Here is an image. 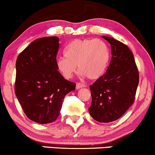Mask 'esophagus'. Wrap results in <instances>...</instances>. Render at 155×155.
<instances>
[{"instance_id": "34e87169", "label": "esophagus", "mask_w": 155, "mask_h": 155, "mask_svg": "<svg viewBox=\"0 0 155 155\" xmlns=\"http://www.w3.org/2000/svg\"><path fill=\"white\" fill-rule=\"evenodd\" d=\"M85 87V84H84L81 83V82H77L76 83V88L77 89H80V88H82V87Z\"/></svg>"}]
</instances>
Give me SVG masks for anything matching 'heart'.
Here are the masks:
<instances>
[{"label":"heart","mask_w":155,"mask_h":155,"mask_svg":"<svg viewBox=\"0 0 155 155\" xmlns=\"http://www.w3.org/2000/svg\"><path fill=\"white\" fill-rule=\"evenodd\" d=\"M65 57L57 59L58 71L65 79H71L75 74L77 65L81 75L95 80L106 72L110 60V49L101 39H76L68 45Z\"/></svg>","instance_id":"b5f03b06"}]
</instances>
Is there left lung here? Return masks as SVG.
Segmentation results:
<instances>
[{
  "label": "left lung",
  "instance_id": "obj_1",
  "mask_svg": "<svg viewBox=\"0 0 155 155\" xmlns=\"http://www.w3.org/2000/svg\"><path fill=\"white\" fill-rule=\"evenodd\" d=\"M102 37L111 44L112 57L106 72L90 86L89 112L95 120L107 123L120 119L133 104L139 74L132 51L125 44Z\"/></svg>",
  "mask_w": 155,
  "mask_h": 155
}]
</instances>
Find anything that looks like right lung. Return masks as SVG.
Wrapping results in <instances>:
<instances>
[{
    "label": "right lung",
    "instance_id": "1",
    "mask_svg": "<svg viewBox=\"0 0 155 155\" xmlns=\"http://www.w3.org/2000/svg\"><path fill=\"white\" fill-rule=\"evenodd\" d=\"M59 46L57 36L38 38L16 61L15 95L26 116L38 124L56 120L65 96L76 88V84L64 79L58 70Z\"/></svg>",
    "mask_w": 155,
    "mask_h": 155
}]
</instances>
